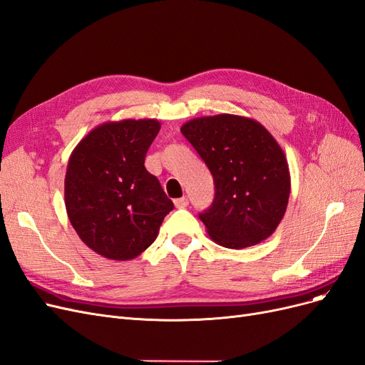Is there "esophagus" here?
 I'll use <instances>...</instances> for the list:
<instances>
[{
    "instance_id": "34e87169",
    "label": "esophagus",
    "mask_w": 365,
    "mask_h": 365,
    "mask_svg": "<svg viewBox=\"0 0 365 365\" xmlns=\"http://www.w3.org/2000/svg\"><path fill=\"white\" fill-rule=\"evenodd\" d=\"M174 205H175V207H186L187 205H190V200H187V197H182V198L174 200Z\"/></svg>"
}]
</instances>
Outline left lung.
Here are the masks:
<instances>
[{"label": "left lung", "mask_w": 365, "mask_h": 365, "mask_svg": "<svg viewBox=\"0 0 365 365\" xmlns=\"http://www.w3.org/2000/svg\"><path fill=\"white\" fill-rule=\"evenodd\" d=\"M212 173L214 203L200 220L210 240L226 249H245L273 235L291 191L285 153L253 118L218 113L180 127Z\"/></svg>", "instance_id": "8db88e82"}]
</instances>
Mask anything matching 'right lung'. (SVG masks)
Returning <instances> with one entry per match:
<instances>
[{"label":"right lung","instance_id":"1","mask_svg":"<svg viewBox=\"0 0 365 365\" xmlns=\"http://www.w3.org/2000/svg\"><path fill=\"white\" fill-rule=\"evenodd\" d=\"M160 130L153 118L108 121L76 145L65 175V206L80 240L106 259L130 261L155 242L171 200L145 167Z\"/></svg>","mask_w":365,"mask_h":365}]
</instances>
